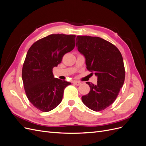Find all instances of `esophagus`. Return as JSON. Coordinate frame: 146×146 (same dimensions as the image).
Listing matches in <instances>:
<instances>
[{"label": "esophagus", "instance_id": "34e87169", "mask_svg": "<svg viewBox=\"0 0 146 146\" xmlns=\"http://www.w3.org/2000/svg\"><path fill=\"white\" fill-rule=\"evenodd\" d=\"M73 83L74 84V85H77V86H79V85H81V82H78V81H77V80H74V82H73Z\"/></svg>", "mask_w": 146, "mask_h": 146}]
</instances>
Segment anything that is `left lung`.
<instances>
[{"label":"left lung","mask_w":146,"mask_h":146,"mask_svg":"<svg viewBox=\"0 0 146 146\" xmlns=\"http://www.w3.org/2000/svg\"><path fill=\"white\" fill-rule=\"evenodd\" d=\"M76 41L87 69L94 71L98 77L96 85L86 82L90 91L82 97V102L93 111H102L114 102L124 82L122 55L115 46L99 37L77 36Z\"/></svg>","instance_id":"1"}]
</instances>
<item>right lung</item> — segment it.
Returning a JSON list of instances; mask_svg holds the SVG:
<instances>
[{"mask_svg":"<svg viewBox=\"0 0 146 146\" xmlns=\"http://www.w3.org/2000/svg\"><path fill=\"white\" fill-rule=\"evenodd\" d=\"M75 38L76 35H50L35 42L27 52L22 71L24 89L31 104L41 111L56 108L64 88L71 84L55 78L52 69L74 49Z\"/></svg>","mask_w":146,"mask_h":146,"instance_id":"obj_1","label":"right lung"}]
</instances>
